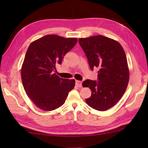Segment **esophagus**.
Wrapping results in <instances>:
<instances>
[{"instance_id":"obj_1","label":"esophagus","mask_w":148,"mask_h":148,"mask_svg":"<svg viewBox=\"0 0 148 148\" xmlns=\"http://www.w3.org/2000/svg\"><path fill=\"white\" fill-rule=\"evenodd\" d=\"M76 84L77 85V86H78V87H81V86H82V81L76 80Z\"/></svg>"}]
</instances>
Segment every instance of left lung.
<instances>
[{
  "label": "left lung",
  "mask_w": 148,
  "mask_h": 148,
  "mask_svg": "<svg viewBox=\"0 0 148 148\" xmlns=\"http://www.w3.org/2000/svg\"><path fill=\"white\" fill-rule=\"evenodd\" d=\"M79 43L90 69H99L98 81L86 79L82 84L92 91L86 102L97 111H106L118 102L128 86L130 74L124 49L118 41L100 35L79 38Z\"/></svg>",
  "instance_id": "1"
}]
</instances>
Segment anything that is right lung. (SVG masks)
<instances>
[{"label":"right lung","instance_id":"1","mask_svg":"<svg viewBox=\"0 0 148 148\" xmlns=\"http://www.w3.org/2000/svg\"><path fill=\"white\" fill-rule=\"evenodd\" d=\"M77 42L76 38L46 35L29 46L21 76L27 95L37 108L47 111L60 108L74 88V79H63L53 71Z\"/></svg>","mask_w":148,"mask_h":148}]
</instances>
